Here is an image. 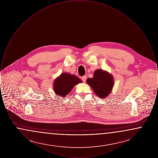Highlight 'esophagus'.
Instances as JSON below:
<instances>
[{
  "label": "esophagus",
  "instance_id": "esophagus-1",
  "mask_svg": "<svg viewBox=\"0 0 158 158\" xmlns=\"http://www.w3.org/2000/svg\"><path fill=\"white\" fill-rule=\"evenodd\" d=\"M82 79L83 82H86V79H87V77H86V76H83L82 77Z\"/></svg>",
  "mask_w": 158,
  "mask_h": 158
}]
</instances>
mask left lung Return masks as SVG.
I'll return each mask as SVG.
<instances>
[{
  "mask_svg": "<svg viewBox=\"0 0 158 158\" xmlns=\"http://www.w3.org/2000/svg\"><path fill=\"white\" fill-rule=\"evenodd\" d=\"M86 82L92 88L99 98H106L111 92L114 83L113 76L107 71L97 69L92 78L86 79Z\"/></svg>",
  "mask_w": 158,
  "mask_h": 158,
  "instance_id": "obj_1",
  "label": "left lung"
}]
</instances>
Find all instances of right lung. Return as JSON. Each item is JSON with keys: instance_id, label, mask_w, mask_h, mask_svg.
I'll list each match as a JSON object with an SVG mask.
<instances>
[{"instance_id": "add662e5", "label": "right lung", "mask_w": 158, "mask_h": 158, "mask_svg": "<svg viewBox=\"0 0 158 158\" xmlns=\"http://www.w3.org/2000/svg\"><path fill=\"white\" fill-rule=\"evenodd\" d=\"M82 82L81 79L76 76L68 73H62L54 80L53 90L57 96L65 97L76 85Z\"/></svg>"}]
</instances>
